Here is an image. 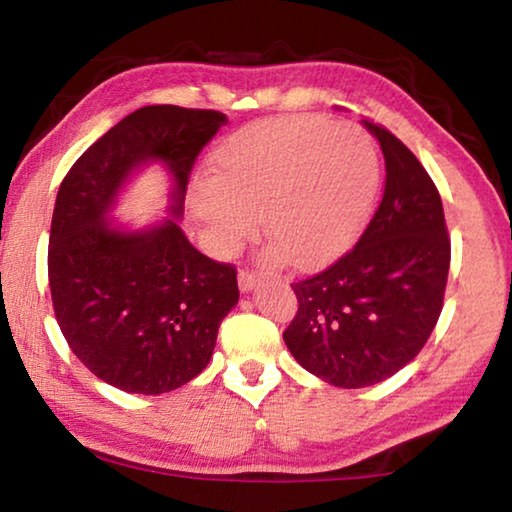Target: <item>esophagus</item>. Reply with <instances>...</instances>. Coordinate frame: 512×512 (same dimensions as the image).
<instances>
[{"label":"esophagus","instance_id":"obj_1","mask_svg":"<svg viewBox=\"0 0 512 512\" xmlns=\"http://www.w3.org/2000/svg\"><path fill=\"white\" fill-rule=\"evenodd\" d=\"M237 280H239L241 291H253L255 284L259 282V275L255 271H250V268H241Z\"/></svg>","mask_w":512,"mask_h":512}]
</instances>
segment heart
I'll return each instance as SVG.
<instances>
[{
	"label": "heart",
	"instance_id": "1",
	"mask_svg": "<svg viewBox=\"0 0 512 512\" xmlns=\"http://www.w3.org/2000/svg\"><path fill=\"white\" fill-rule=\"evenodd\" d=\"M212 183L192 189V210L216 244L237 248L259 216L271 262L320 266L341 255L366 221L377 153L350 124L307 115L255 121L212 155Z\"/></svg>",
	"mask_w": 512,
	"mask_h": 512
}]
</instances>
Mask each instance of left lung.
I'll return each instance as SVG.
<instances>
[{"label":"left lung","mask_w":512,"mask_h":512,"mask_svg":"<svg viewBox=\"0 0 512 512\" xmlns=\"http://www.w3.org/2000/svg\"><path fill=\"white\" fill-rule=\"evenodd\" d=\"M363 124L386 162L379 207L357 246L291 284L298 311L284 329L300 366L341 388L379 384L418 357L443 311L452 262L427 169L388 128Z\"/></svg>","instance_id":"8db88e82"}]
</instances>
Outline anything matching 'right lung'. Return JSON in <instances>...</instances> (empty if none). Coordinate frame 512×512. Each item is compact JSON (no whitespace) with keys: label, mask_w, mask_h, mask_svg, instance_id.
Listing matches in <instances>:
<instances>
[{"label":"right lung","mask_w":512,"mask_h":512,"mask_svg":"<svg viewBox=\"0 0 512 512\" xmlns=\"http://www.w3.org/2000/svg\"><path fill=\"white\" fill-rule=\"evenodd\" d=\"M228 124L219 110L146 106L99 137L60 183L49 232V289L60 332L106 384L160 395L210 363L237 305V268L189 244L173 221L121 232L103 219L137 164L162 160L180 216L198 155Z\"/></svg>","instance_id":"add662e5"}]
</instances>
